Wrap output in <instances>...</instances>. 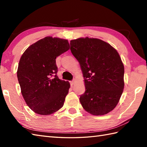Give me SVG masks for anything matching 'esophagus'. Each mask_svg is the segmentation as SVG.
Listing matches in <instances>:
<instances>
[{
    "label": "esophagus",
    "instance_id": "esophagus-1",
    "mask_svg": "<svg viewBox=\"0 0 147 147\" xmlns=\"http://www.w3.org/2000/svg\"><path fill=\"white\" fill-rule=\"evenodd\" d=\"M74 83H75V80H73V81H70V84H71V86H73V85Z\"/></svg>",
    "mask_w": 147,
    "mask_h": 147
}]
</instances>
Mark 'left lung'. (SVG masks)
Here are the masks:
<instances>
[{
  "label": "left lung",
  "instance_id": "8db88e82",
  "mask_svg": "<svg viewBox=\"0 0 147 147\" xmlns=\"http://www.w3.org/2000/svg\"><path fill=\"white\" fill-rule=\"evenodd\" d=\"M71 51L83 73L85 92L82 107L93 115H104L117 107L124 89V65L117 51L97 38L70 41Z\"/></svg>",
  "mask_w": 147,
  "mask_h": 147
}]
</instances>
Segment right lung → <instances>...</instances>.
Returning a JSON list of instances; mask_svg holds the SVG:
<instances>
[{
  "mask_svg": "<svg viewBox=\"0 0 147 147\" xmlns=\"http://www.w3.org/2000/svg\"><path fill=\"white\" fill-rule=\"evenodd\" d=\"M69 47L67 39L47 36L31 44L20 57L17 71L20 90L36 113L49 115L63 107L70 84L57 76L56 59Z\"/></svg>",
  "mask_w": 147,
  "mask_h": 147,
  "instance_id": "1",
  "label": "right lung"
}]
</instances>
